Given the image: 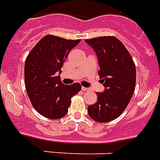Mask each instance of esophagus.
<instances>
[{"label":"esophagus","instance_id":"obj_1","mask_svg":"<svg viewBox=\"0 0 160 160\" xmlns=\"http://www.w3.org/2000/svg\"><path fill=\"white\" fill-rule=\"evenodd\" d=\"M81 90H83V91H88V90H90L89 88H86V87H82L81 88Z\"/></svg>","mask_w":160,"mask_h":160}]
</instances>
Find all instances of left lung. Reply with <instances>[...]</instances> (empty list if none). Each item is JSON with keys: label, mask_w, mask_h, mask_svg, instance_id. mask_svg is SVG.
<instances>
[{"label": "left lung", "mask_w": 160, "mask_h": 160, "mask_svg": "<svg viewBox=\"0 0 160 160\" xmlns=\"http://www.w3.org/2000/svg\"><path fill=\"white\" fill-rule=\"evenodd\" d=\"M99 60V75L105 90L97 92V102L88 107L91 119L106 123L120 115L131 100L136 82V69L131 55L114 36L85 40Z\"/></svg>", "instance_id": "8db88e82"}]
</instances>
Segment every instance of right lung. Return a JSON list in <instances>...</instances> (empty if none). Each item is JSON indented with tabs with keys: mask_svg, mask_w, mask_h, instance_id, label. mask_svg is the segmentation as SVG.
Listing matches in <instances>:
<instances>
[{
	"mask_svg": "<svg viewBox=\"0 0 160 160\" xmlns=\"http://www.w3.org/2000/svg\"><path fill=\"white\" fill-rule=\"evenodd\" d=\"M80 41L48 35L34 46L26 57L25 85L27 95L34 108L46 118L57 119L65 116L71 98L81 90L79 83L64 85L60 76L68 54Z\"/></svg>",
	"mask_w": 160,
	"mask_h": 160,
	"instance_id": "add662e5",
	"label": "right lung"
}]
</instances>
